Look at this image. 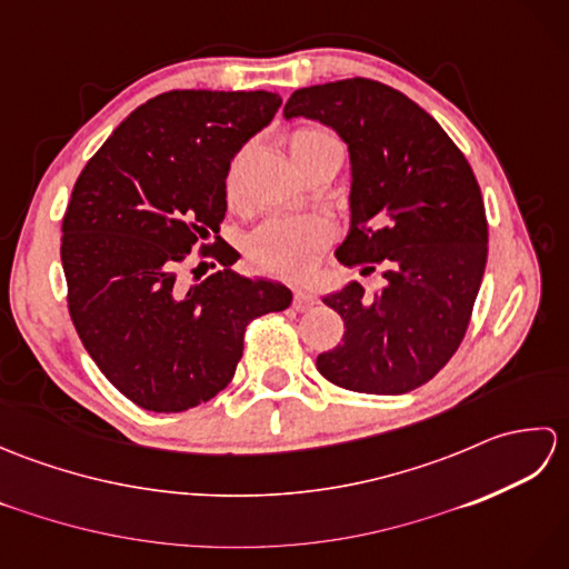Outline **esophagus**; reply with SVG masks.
Instances as JSON below:
<instances>
[{
	"label": "esophagus",
	"instance_id": "esophagus-1",
	"mask_svg": "<svg viewBox=\"0 0 569 569\" xmlns=\"http://www.w3.org/2000/svg\"><path fill=\"white\" fill-rule=\"evenodd\" d=\"M318 303V296L310 293V291H296L293 293V308L296 310H308Z\"/></svg>",
	"mask_w": 569,
	"mask_h": 569
}]
</instances>
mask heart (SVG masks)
<instances>
[{"instance_id":"heart-1","label":"heart","mask_w":569,"mask_h":569,"mask_svg":"<svg viewBox=\"0 0 569 569\" xmlns=\"http://www.w3.org/2000/svg\"><path fill=\"white\" fill-rule=\"evenodd\" d=\"M286 143L300 171H306L325 151H342L340 141L318 127L293 129ZM227 198L229 202L234 200V173L227 180ZM332 237L335 227L325 214L271 217L253 229L247 241V253L251 263L266 273L303 276L316 266Z\"/></svg>"}]
</instances>
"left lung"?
<instances>
[{"label":"left lung","mask_w":569,"mask_h":569,"mask_svg":"<svg viewBox=\"0 0 569 569\" xmlns=\"http://www.w3.org/2000/svg\"><path fill=\"white\" fill-rule=\"evenodd\" d=\"M283 114L318 119L345 139L352 227L335 257L383 276L377 293L352 281L322 298L345 337L318 357V371L357 393L413 391L465 340L485 276L489 224L475 171L422 107L377 80L296 90Z\"/></svg>","instance_id":"8db88e82"}]
</instances>
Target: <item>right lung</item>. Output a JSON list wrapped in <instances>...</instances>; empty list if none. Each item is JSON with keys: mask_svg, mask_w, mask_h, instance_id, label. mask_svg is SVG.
Here are the masks:
<instances>
[{"mask_svg": "<svg viewBox=\"0 0 569 569\" xmlns=\"http://www.w3.org/2000/svg\"><path fill=\"white\" fill-rule=\"evenodd\" d=\"M278 107L266 90L163 92L112 131L72 186L60 237L70 320L114 389L153 413L220 393L247 325L291 306L286 286L229 271L239 253L220 239L229 163ZM208 258L223 271L200 279Z\"/></svg>", "mask_w": 569, "mask_h": 569, "instance_id": "right-lung-1", "label": "right lung"}]
</instances>
